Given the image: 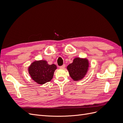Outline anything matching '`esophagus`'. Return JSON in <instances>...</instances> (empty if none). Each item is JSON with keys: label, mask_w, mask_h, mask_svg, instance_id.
<instances>
[{"label": "esophagus", "mask_w": 123, "mask_h": 123, "mask_svg": "<svg viewBox=\"0 0 123 123\" xmlns=\"http://www.w3.org/2000/svg\"><path fill=\"white\" fill-rule=\"evenodd\" d=\"M65 67H66V65H63L62 66H61L59 68H60L61 69H64V68H65Z\"/></svg>", "instance_id": "34e87169"}]
</instances>
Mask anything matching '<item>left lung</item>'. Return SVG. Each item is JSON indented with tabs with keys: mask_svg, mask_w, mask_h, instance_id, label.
<instances>
[{
	"mask_svg": "<svg viewBox=\"0 0 123 123\" xmlns=\"http://www.w3.org/2000/svg\"><path fill=\"white\" fill-rule=\"evenodd\" d=\"M89 62L87 58L75 57L67 69L69 75L74 81H79L85 77L88 71Z\"/></svg>",
	"mask_w": 123,
	"mask_h": 123,
	"instance_id": "obj_1",
	"label": "left lung"
}]
</instances>
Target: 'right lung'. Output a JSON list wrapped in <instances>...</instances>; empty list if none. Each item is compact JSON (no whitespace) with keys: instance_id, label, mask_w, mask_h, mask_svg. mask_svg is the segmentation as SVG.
Returning a JSON list of instances; mask_svg holds the SVG:
<instances>
[{"instance_id":"right-lung-1","label":"right lung","mask_w":123,"mask_h":123,"mask_svg":"<svg viewBox=\"0 0 123 123\" xmlns=\"http://www.w3.org/2000/svg\"><path fill=\"white\" fill-rule=\"evenodd\" d=\"M56 69L55 65H49L45 60H39L33 62L28 69L32 79L38 84L43 85L52 79Z\"/></svg>"}]
</instances>
